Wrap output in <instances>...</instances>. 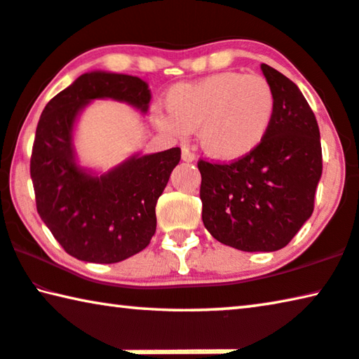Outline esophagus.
Returning <instances> with one entry per match:
<instances>
[{
	"instance_id": "1",
	"label": "esophagus",
	"mask_w": 359,
	"mask_h": 359,
	"mask_svg": "<svg viewBox=\"0 0 359 359\" xmlns=\"http://www.w3.org/2000/svg\"><path fill=\"white\" fill-rule=\"evenodd\" d=\"M181 158H183L184 162H194L196 161V154L191 152L187 147H183V151H181Z\"/></svg>"
}]
</instances>
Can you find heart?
Instances as JSON below:
<instances>
[{
  "instance_id": "b5f03b06",
  "label": "heart",
  "mask_w": 359,
  "mask_h": 359,
  "mask_svg": "<svg viewBox=\"0 0 359 359\" xmlns=\"http://www.w3.org/2000/svg\"><path fill=\"white\" fill-rule=\"evenodd\" d=\"M167 112L154 122L167 135L186 137L198 126V140L208 156L233 162L255 152L271 130L276 96L262 75L228 70L167 93Z\"/></svg>"
}]
</instances>
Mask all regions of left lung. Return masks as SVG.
<instances>
[{
	"label": "left lung",
	"instance_id": "left-lung-1",
	"mask_svg": "<svg viewBox=\"0 0 359 359\" xmlns=\"http://www.w3.org/2000/svg\"><path fill=\"white\" fill-rule=\"evenodd\" d=\"M276 112L271 130L250 156L197 162L202 219L215 239L244 252H274L311 217L323 173L319 126L294 81L266 64Z\"/></svg>",
	"mask_w": 359,
	"mask_h": 359
}]
</instances>
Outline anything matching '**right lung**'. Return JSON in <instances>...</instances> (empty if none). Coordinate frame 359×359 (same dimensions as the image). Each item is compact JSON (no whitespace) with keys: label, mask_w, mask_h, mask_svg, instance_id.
Returning a JSON list of instances; mask_svg holds the SVG:
<instances>
[{"label":"right lung","mask_w":359,"mask_h":359,"mask_svg":"<svg viewBox=\"0 0 359 359\" xmlns=\"http://www.w3.org/2000/svg\"><path fill=\"white\" fill-rule=\"evenodd\" d=\"M112 97L146 112V81L91 72L54 96L36 125L30 176L36 210L62 249L83 262L117 263L146 249L156 233V205L180 163L181 149L135 156L102 176L76 167L72 130L88 101Z\"/></svg>","instance_id":"right-lung-1"}]
</instances>
